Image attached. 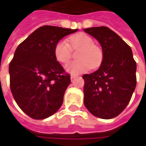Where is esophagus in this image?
<instances>
[{"instance_id":"34e87169","label":"esophagus","mask_w":146,"mask_h":146,"mask_svg":"<svg viewBox=\"0 0 146 146\" xmlns=\"http://www.w3.org/2000/svg\"><path fill=\"white\" fill-rule=\"evenodd\" d=\"M75 77H76V75H75V74H71L70 75L71 80H73V79H74Z\"/></svg>"}]
</instances>
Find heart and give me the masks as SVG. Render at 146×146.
Returning <instances> with one entry per match:
<instances>
[{"label":"heart","instance_id":"b5f03b06","mask_svg":"<svg viewBox=\"0 0 146 146\" xmlns=\"http://www.w3.org/2000/svg\"><path fill=\"white\" fill-rule=\"evenodd\" d=\"M68 42L61 40L54 47V54L57 60L66 63L72 56V48H81L78 54V60L71 61L66 65V70L72 73H81L101 64L103 58L102 49L95 44L94 40L85 34L72 35L68 38ZM70 44V46L69 44Z\"/></svg>","mask_w":146,"mask_h":146}]
</instances>
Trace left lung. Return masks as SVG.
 <instances>
[{"mask_svg": "<svg viewBox=\"0 0 146 146\" xmlns=\"http://www.w3.org/2000/svg\"><path fill=\"white\" fill-rule=\"evenodd\" d=\"M100 43L103 58L98 70L82 76L84 104L102 119L119 115L129 104L136 86V63L131 48L105 26L83 29Z\"/></svg>", "mask_w": 146, "mask_h": 146, "instance_id": "8db88e82", "label": "left lung"}]
</instances>
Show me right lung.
I'll use <instances>...</instances> for the list:
<instances>
[{"label": "right lung", "instance_id": "1", "mask_svg": "<svg viewBox=\"0 0 146 146\" xmlns=\"http://www.w3.org/2000/svg\"><path fill=\"white\" fill-rule=\"evenodd\" d=\"M77 31L43 26L15 50L9 66L10 89L18 106L30 117H49L63 104L70 76L57 61L54 47L64 36Z\"/></svg>", "mask_w": 146, "mask_h": 146}]
</instances>
